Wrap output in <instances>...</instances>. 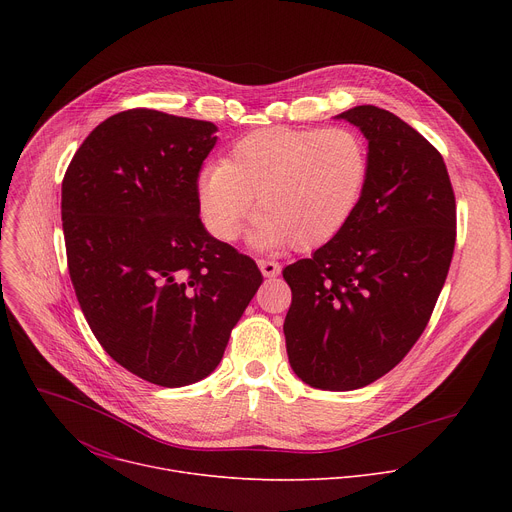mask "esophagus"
Masks as SVG:
<instances>
[{
	"mask_svg": "<svg viewBox=\"0 0 512 512\" xmlns=\"http://www.w3.org/2000/svg\"><path fill=\"white\" fill-rule=\"evenodd\" d=\"M263 277H277L281 273V265L275 263V261H269V259H259L257 261Z\"/></svg>",
	"mask_w": 512,
	"mask_h": 512,
	"instance_id": "34e87169",
	"label": "esophagus"
}]
</instances>
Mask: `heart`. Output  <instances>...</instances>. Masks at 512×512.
<instances>
[{"instance_id": "b5f03b06", "label": "heart", "mask_w": 512, "mask_h": 512, "mask_svg": "<svg viewBox=\"0 0 512 512\" xmlns=\"http://www.w3.org/2000/svg\"><path fill=\"white\" fill-rule=\"evenodd\" d=\"M367 180L369 150L356 131L269 127L241 137L221 166L202 170L198 206L208 231L231 243L257 198L261 216L251 241L310 251L350 223Z\"/></svg>"}]
</instances>
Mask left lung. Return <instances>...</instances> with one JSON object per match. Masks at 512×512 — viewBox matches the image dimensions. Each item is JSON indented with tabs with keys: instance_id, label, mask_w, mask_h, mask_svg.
Returning <instances> with one entry per match:
<instances>
[{
	"instance_id": "left-lung-1",
	"label": "left lung",
	"mask_w": 512,
	"mask_h": 512,
	"mask_svg": "<svg viewBox=\"0 0 512 512\" xmlns=\"http://www.w3.org/2000/svg\"><path fill=\"white\" fill-rule=\"evenodd\" d=\"M344 119L369 141V180L350 223L312 259L283 269L294 373L352 391L387 375L425 330L456 245V198L442 154L375 105Z\"/></svg>"
}]
</instances>
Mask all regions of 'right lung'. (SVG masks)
<instances>
[{"label":"right lung","instance_id":"1","mask_svg":"<svg viewBox=\"0 0 512 512\" xmlns=\"http://www.w3.org/2000/svg\"><path fill=\"white\" fill-rule=\"evenodd\" d=\"M210 121L154 109L97 125L62 180L72 287L105 352L160 387H186L221 362L263 277L200 221L198 174Z\"/></svg>","mask_w":512,"mask_h":512}]
</instances>
